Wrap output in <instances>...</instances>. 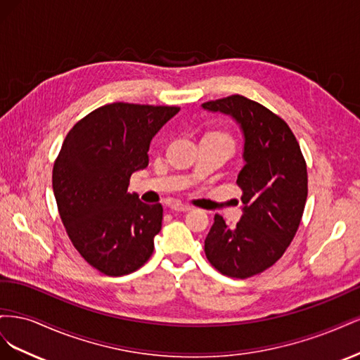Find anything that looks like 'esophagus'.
<instances>
[{
  "label": "esophagus",
  "mask_w": 360,
  "mask_h": 360,
  "mask_svg": "<svg viewBox=\"0 0 360 360\" xmlns=\"http://www.w3.org/2000/svg\"><path fill=\"white\" fill-rule=\"evenodd\" d=\"M169 209L176 210V212H188V210H191V205L184 204L181 201H174L169 204Z\"/></svg>",
  "instance_id": "obj_1"
}]
</instances>
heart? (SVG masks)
<instances>
[{
    "mask_svg": "<svg viewBox=\"0 0 360 360\" xmlns=\"http://www.w3.org/2000/svg\"><path fill=\"white\" fill-rule=\"evenodd\" d=\"M213 135H216V136H222V138H226V139H230V141H233V139L230 138V135H226V134H213Z\"/></svg>",
    "mask_w": 360,
    "mask_h": 360,
    "instance_id": "1",
    "label": "heart"
}]
</instances>
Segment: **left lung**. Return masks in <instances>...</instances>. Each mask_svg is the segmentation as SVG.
Masks as SVG:
<instances>
[{"instance_id":"1","label":"left lung","mask_w":360,"mask_h":360,"mask_svg":"<svg viewBox=\"0 0 360 360\" xmlns=\"http://www.w3.org/2000/svg\"><path fill=\"white\" fill-rule=\"evenodd\" d=\"M202 108L231 115L245 135L237 177L243 216L228 226L214 214L204 252L222 275L246 279L274 266L296 236L308 197L307 162L290 126L261 103L233 94Z\"/></svg>"}]
</instances>
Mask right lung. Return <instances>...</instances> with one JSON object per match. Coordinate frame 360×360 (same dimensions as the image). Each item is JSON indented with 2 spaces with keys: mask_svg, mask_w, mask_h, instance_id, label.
I'll return each instance as SVG.
<instances>
[{
  "mask_svg": "<svg viewBox=\"0 0 360 360\" xmlns=\"http://www.w3.org/2000/svg\"><path fill=\"white\" fill-rule=\"evenodd\" d=\"M179 106L115 102L81 118L53 162L52 188L72 245L91 267L123 276L155 249L163 209L129 193L130 176L148 165L150 141Z\"/></svg>",
  "mask_w": 360,
  "mask_h": 360,
  "instance_id": "add662e5",
  "label": "right lung"
}]
</instances>
